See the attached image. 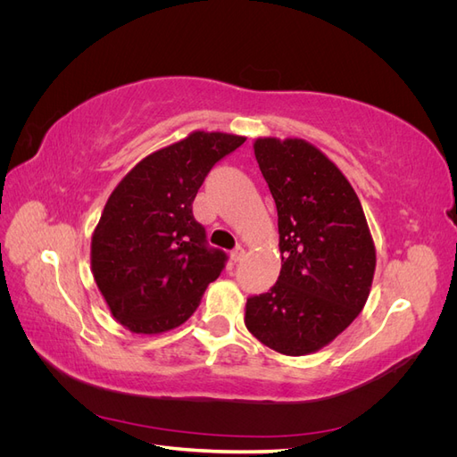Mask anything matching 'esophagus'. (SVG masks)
<instances>
[{"instance_id": "34e87169", "label": "esophagus", "mask_w": 457, "mask_h": 457, "mask_svg": "<svg viewBox=\"0 0 457 457\" xmlns=\"http://www.w3.org/2000/svg\"><path fill=\"white\" fill-rule=\"evenodd\" d=\"M244 257H245V250H244L242 245H237V247H234V250L230 252V259H232L234 262H240Z\"/></svg>"}]
</instances>
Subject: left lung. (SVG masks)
Returning a JSON list of instances; mask_svg holds the SVG:
<instances>
[{
  "label": "left lung",
  "instance_id": "1",
  "mask_svg": "<svg viewBox=\"0 0 457 457\" xmlns=\"http://www.w3.org/2000/svg\"><path fill=\"white\" fill-rule=\"evenodd\" d=\"M278 212L282 269L267 294L245 303V328L287 356L316 353L361 314L376 247L354 188L303 139L253 143Z\"/></svg>",
  "mask_w": 457,
  "mask_h": 457
}]
</instances>
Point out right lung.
<instances>
[{"instance_id":"right-lung-1","label":"right lung","mask_w":457,"mask_h":457,"mask_svg":"<svg viewBox=\"0 0 457 457\" xmlns=\"http://www.w3.org/2000/svg\"><path fill=\"white\" fill-rule=\"evenodd\" d=\"M245 137L195 131L152 152L110 195L91 238V270L116 320L133 334L187 322L227 253L210 247L192 215L213 165Z\"/></svg>"}]
</instances>
